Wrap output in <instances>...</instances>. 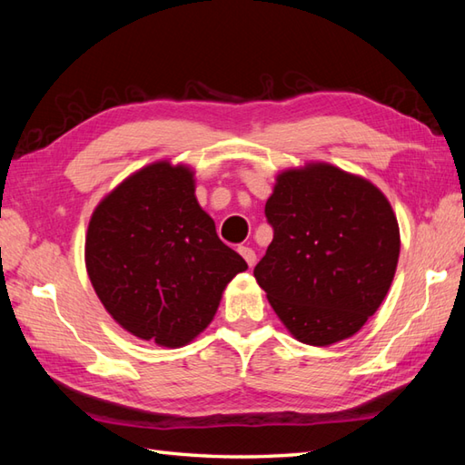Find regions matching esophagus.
Instances as JSON below:
<instances>
[{"label": "esophagus", "mask_w": 465, "mask_h": 465, "mask_svg": "<svg viewBox=\"0 0 465 465\" xmlns=\"http://www.w3.org/2000/svg\"><path fill=\"white\" fill-rule=\"evenodd\" d=\"M238 252L243 255V260L248 262L250 268H253V265H255V252H253L252 248H243V245H242V248H240Z\"/></svg>", "instance_id": "34e87169"}]
</instances>
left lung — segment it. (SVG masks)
Listing matches in <instances>:
<instances>
[{"instance_id":"obj_1","label":"left lung","mask_w":465,"mask_h":465,"mask_svg":"<svg viewBox=\"0 0 465 465\" xmlns=\"http://www.w3.org/2000/svg\"><path fill=\"white\" fill-rule=\"evenodd\" d=\"M273 240L253 275L295 340L338 343L378 312L396 275L400 225L378 185L325 162L275 177Z\"/></svg>"}]
</instances>
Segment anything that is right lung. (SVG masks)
<instances>
[{"label": "right lung", "instance_id": "1", "mask_svg": "<svg viewBox=\"0 0 465 465\" xmlns=\"http://www.w3.org/2000/svg\"><path fill=\"white\" fill-rule=\"evenodd\" d=\"M85 270L115 323L175 350L212 323L227 283L248 263L217 238L197 203L192 167L160 160L95 205Z\"/></svg>", "mask_w": 465, "mask_h": 465}]
</instances>
